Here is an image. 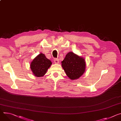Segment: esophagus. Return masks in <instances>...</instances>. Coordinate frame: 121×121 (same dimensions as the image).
Returning a JSON list of instances; mask_svg holds the SVG:
<instances>
[{
    "instance_id": "1",
    "label": "esophagus",
    "mask_w": 121,
    "mask_h": 121,
    "mask_svg": "<svg viewBox=\"0 0 121 121\" xmlns=\"http://www.w3.org/2000/svg\"><path fill=\"white\" fill-rule=\"evenodd\" d=\"M54 62L55 63V64H59V59H54Z\"/></svg>"
}]
</instances>
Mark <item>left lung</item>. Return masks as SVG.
I'll use <instances>...</instances> for the list:
<instances>
[{"instance_id": "1", "label": "left lung", "mask_w": 121, "mask_h": 121, "mask_svg": "<svg viewBox=\"0 0 121 121\" xmlns=\"http://www.w3.org/2000/svg\"><path fill=\"white\" fill-rule=\"evenodd\" d=\"M61 63L65 74L71 80L79 79L85 71V59L73 52L68 53Z\"/></svg>"}]
</instances>
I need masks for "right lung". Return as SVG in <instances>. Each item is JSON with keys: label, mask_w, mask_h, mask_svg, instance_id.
Instances as JSON below:
<instances>
[{"label": "right lung", "mask_w": 121, "mask_h": 121, "mask_svg": "<svg viewBox=\"0 0 121 121\" xmlns=\"http://www.w3.org/2000/svg\"><path fill=\"white\" fill-rule=\"evenodd\" d=\"M52 64L44 54L40 53L32 60L30 64V69L33 75L37 77H41L47 72Z\"/></svg>", "instance_id": "1"}]
</instances>
